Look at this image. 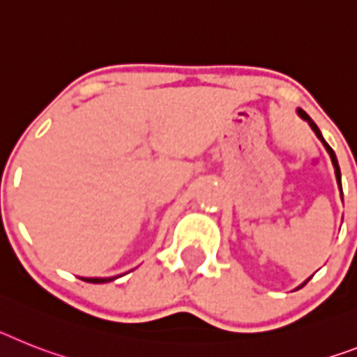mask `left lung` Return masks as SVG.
I'll return each instance as SVG.
<instances>
[{
	"label": "left lung",
	"mask_w": 357,
	"mask_h": 357,
	"mask_svg": "<svg viewBox=\"0 0 357 357\" xmlns=\"http://www.w3.org/2000/svg\"><path fill=\"white\" fill-rule=\"evenodd\" d=\"M298 114H299V116H301V118H303V119H307V121H308V125H310V127H312V130H314V132H316V136L319 137V139H321V142H323V145H325L326 152H328V154H331L332 165H334V170H336V179H337V185H340V188H341V172H340V165H337V160H336V154H334V151H332L331 146H328V143H326L325 139H323L321 132H319V128H317V125H316V123L312 121V119L308 118V114L305 112V110H301V109L298 110Z\"/></svg>",
	"instance_id": "left-lung-1"
}]
</instances>
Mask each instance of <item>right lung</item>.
I'll list each match as a JSON object with an SVG mask.
<instances>
[{
	"label": "right lung",
	"instance_id": "add662e5",
	"mask_svg": "<svg viewBox=\"0 0 357 357\" xmlns=\"http://www.w3.org/2000/svg\"><path fill=\"white\" fill-rule=\"evenodd\" d=\"M86 283H107V281H112L114 278H82Z\"/></svg>",
	"mask_w": 357,
	"mask_h": 357
}]
</instances>
